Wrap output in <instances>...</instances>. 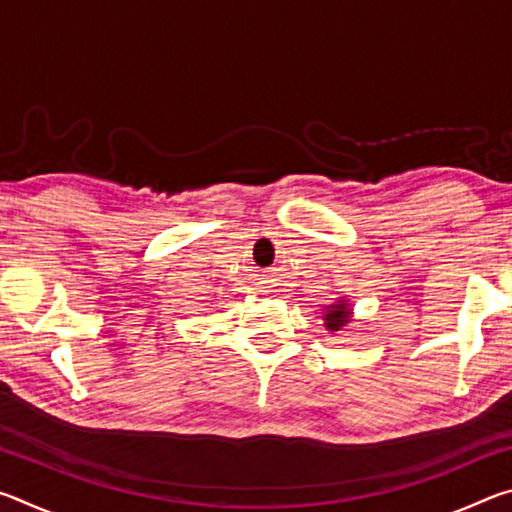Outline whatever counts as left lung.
I'll return each instance as SVG.
<instances>
[{
  "mask_svg": "<svg viewBox=\"0 0 512 512\" xmlns=\"http://www.w3.org/2000/svg\"><path fill=\"white\" fill-rule=\"evenodd\" d=\"M348 320H350V311L345 309V305H332V309L325 314V323L332 332H339Z\"/></svg>",
  "mask_w": 512,
  "mask_h": 512,
  "instance_id": "left-lung-1",
  "label": "left lung"
}]
</instances>
